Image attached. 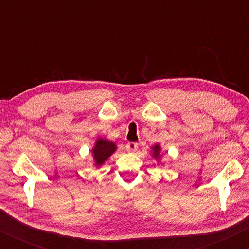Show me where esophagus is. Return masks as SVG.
Here are the masks:
<instances>
[{
  "label": "esophagus",
  "mask_w": 249,
  "mask_h": 249,
  "mask_svg": "<svg viewBox=\"0 0 249 249\" xmlns=\"http://www.w3.org/2000/svg\"><path fill=\"white\" fill-rule=\"evenodd\" d=\"M126 150L128 151V152H131V153L136 152V151L138 150V144H137V142H127V144H126Z\"/></svg>",
  "instance_id": "esophagus-1"
}]
</instances>
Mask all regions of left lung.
<instances>
[{
  "label": "left lung",
  "mask_w": 249,
  "mask_h": 249,
  "mask_svg": "<svg viewBox=\"0 0 249 249\" xmlns=\"http://www.w3.org/2000/svg\"><path fill=\"white\" fill-rule=\"evenodd\" d=\"M159 152H160V146H159V145H156V146H153V157L158 158Z\"/></svg>",
  "instance_id": "1"
}]
</instances>
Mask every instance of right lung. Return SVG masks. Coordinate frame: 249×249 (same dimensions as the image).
Returning <instances> with one entry per match:
<instances>
[{
  "instance_id": "add662e5",
  "label": "right lung",
  "mask_w": 249,
  "mask_h": 249,
  "mask_svg": "<svg viewBox=\"0 0 249 249\" xmlns=\"http://www.w3.org/2000/svg\"><path fill=\"white\" fill-rule=\"evenodd\" d=\"M116 151V145L112 142L107 141V139H101L96 142L95 147L92 148L93 159L97 166H101L108 157L111 156Z\"/></svg>"
}]
</instances>
